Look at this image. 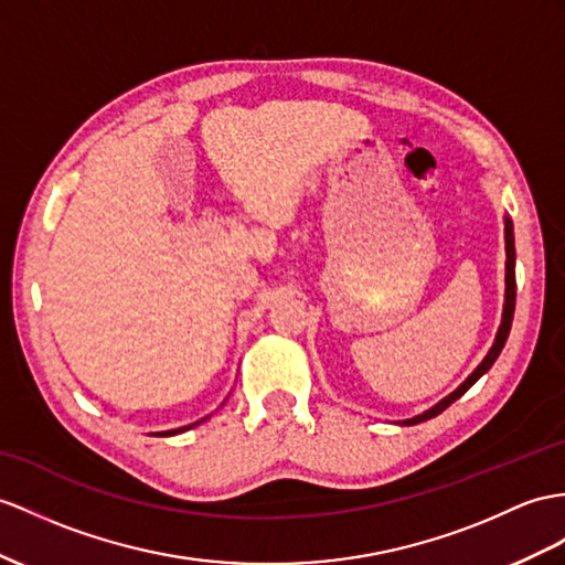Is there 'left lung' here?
<instances>
[{"instance_id":"left-lung-1","label":"left lung","mask_w":565,"mask_h":565,"mask_svg":"<svg viewBox=\"0 0 565 565\" xmlns=\"http://www.w3.org/2000/svg\"><path fill=\"white\" fill-rule=\"evenodd\" d=\"M503 235H505V295H503V313H501V326H499V330H497V338H493V345L489 348V352H487V356L484 360H481V364L472 371L470 376H467L460 386L452 391L450 395H446L444 401H438L434 407H429V409H424L422 415H417V417H409V419H403V422H397L401 426H412V424H419V422H426V419H431V417H436V415H441V412L446 409V407H450L452 403L458 401V397H462L467 391H470L475 383L487 374V371L493 366V362L499 360V354H501V350H503V345H505V340H508V333H511V326H513V313H515V235H513V220L511 217H503Z\"/></svg>"}]
</instances>
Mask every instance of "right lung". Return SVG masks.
I'll return each instance as SVG.
<instances>
[{
	"label": "right lung",
	"instance_id": "right-lung-1",
	"mask_svg": "<svg viewBox=\"0 0 565 565\" xmlns=\"http://www.w3.org/2000/svg\"><path fill=\"white\" fill-rule=\"evenodd\" d=\"M211 417V415H209ZM209 417H203V419H199V422H194V424H186V426H179V429H170V431H156V436H174V434H182V431H189V429H194L196 424H201V422H205Z\"/></svg>",
	"mask_w": 565,
	"mask_h": 565
}]
</instances>
